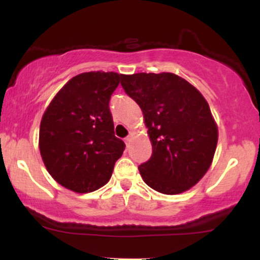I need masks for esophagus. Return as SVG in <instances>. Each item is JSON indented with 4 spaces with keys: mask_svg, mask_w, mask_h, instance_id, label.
I'll use <instances>...</instances> for the list:
<instances>
[{
    "mask_svg": "<svg viewBox=\"0 0 260 260\" xmlns=\"http://www.w3.org/2000/svg\"><path fill=\"white\" fill-rule=\"evenodd\" d=\"M132 139H133V136H128L127 138L124 139V140H126V144H129V143L132 142Z\"/></svg>",
    "mask_w": 260,
    "mask_h": 260,
    "instance_id": "34e87169",
    "label": "esophagus"
}]
</instances>
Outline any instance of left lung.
<instances>
[{"instance_id": "8db88e82", "label": "left lung", "mask_w": 260, "mask_h": 260, "mask_svg": "<svg viewBox=\"0 0 260 260\" xmlns=\"http://www.w3.org/2000/svg\"><path fill=\"white\" fill-rule=\"evenodd\" d=\"M122 88L138 104L153 147L139 166L143 181L162 194L196 186L213 162L217 124L202 92L177 74H122Z\"/></svg>"}]
</instances>
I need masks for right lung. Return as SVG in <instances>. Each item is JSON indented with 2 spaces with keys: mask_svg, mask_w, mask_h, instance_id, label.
Segmentation results:
<instances>
[{
  "mask_svg": "<svg viewBox=\"0 0 260 260\" xmlns=\"http://www.w3.org/2000/svg\"><path fill=\"white\" fill-rule=\"evenodd\" d=\"M122 74L85 72L59 89L40 122L39 149L49 174L76 193L105 186L124 143L116 138L109 109Z\"/></svg>",
  "mask_w": 260,
  "mask_h": 260,
  "instance_id": "obj_1",
  "label": "right lung"
}]
</instances>
